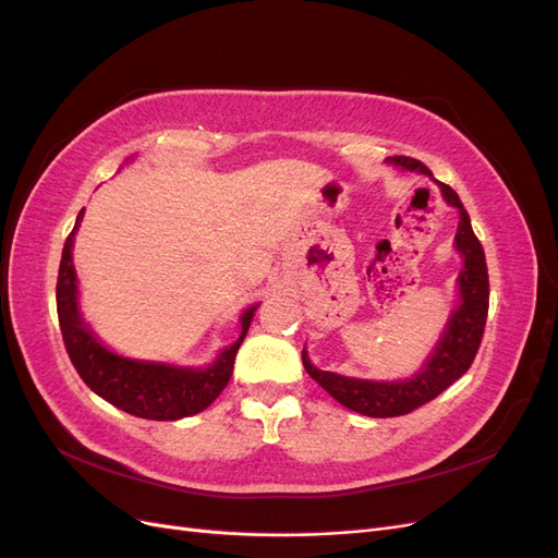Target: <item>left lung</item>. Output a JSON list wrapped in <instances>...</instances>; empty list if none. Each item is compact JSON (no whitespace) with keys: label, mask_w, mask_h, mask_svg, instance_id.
Here are the masks:
<instances>
[{"label":"left lung","mask_w":558,"mask_h":558,"mask_svg":"<svg viewBox=\"0 0 558 558\" xmlns=\"http://www.w3.org/2000/svg\"><path fill=\"white\" fill-rule=\"evenodd\" d=\"M396 167L410 172H421L433 179V172L424 162H418L408 156H393L388 158ZM440 185L442 197L447 205L459 209V230H456V251L461 253L463 267L459 275V307L453 310L449 324L440 337V342L433 349L430 359L421 367L412 379L402 381H373V379H353L342 377L335 373H326L312 365L307 349H302V365H305L307 375L328 391L337 402L344 408L373 416H402L410 414L421 404L430 402L440 396L445 388H449L456 379L468 373V367L475 361V353L482 344V335L486 326L488 314V272H486V258L480 240L475 238L470 226V216L463 207V202L456 195L453 189L447 183L435 181Z\"/></svg>","instance_id":"obj_1"}]
</instances>
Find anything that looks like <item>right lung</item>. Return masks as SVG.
<instances>
[{
	"instance_id": "1",
	"label": "right lung",
	"mask_w": 558,
	"mask_h": 558,
	"mask_svg": "<svg viewBox=\"0 0 558 558\" xmlns=\"http://www.w3.org/2000/svg\"><path fill=\"white\" fill-rule=\"evenodd\" d=\"M81 218L83 209L78 211L76 226L64 242L56 289L62 340L76 373L99 398L140 418L177 421L207 410L230 381L234 356H238V349L244 342L258 305L248 307L242 314V332L238 342L218 353V359L209 367H179L118 356V353L102 347L95 332L83 324L78 312V286L72 263V246Z\"/></svg>"
}]
</instances>
